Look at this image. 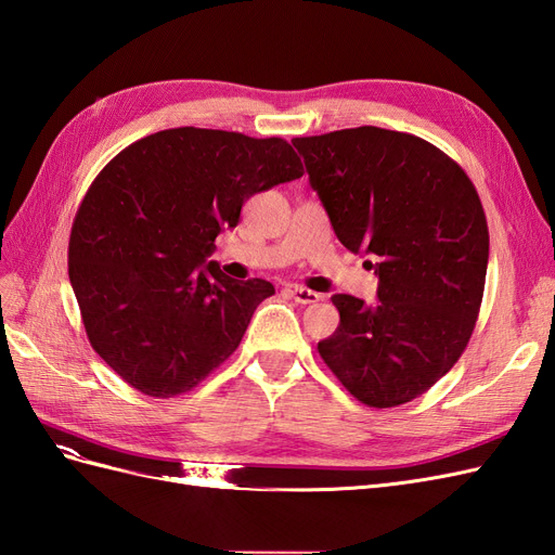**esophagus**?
Here are the masks:
<instances>
[{"instance_id":"esophagus-1","label":"esophagus","mask_w":555,"mask_h":555,"mask_svg":"<svg viewBox=\"0 0 555 555\" xmlns=\"http://www.w3.org/2000/svg\"><path fill=\"white\" fill-rule=\"evenodd\" d=\"M289 294L294 296V300H296V304H300V306H310V304H317V300H322V294L300 287V284H292Z\"/></svg>"}]
</instances>
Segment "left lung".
<instances>
[{"label": "left lung", "instance_id": "obj_1", "mask_svg": "<svg viewBox=\"0 0 555 555\" xmlns=\"http://www.w3.org/2000/svg\"><path fill=\"white\" fill-rule=\"evenodd\" d=\"M338 241L373 255L377 304L335 294L340 326L317 345L367 408H396L444 377L475 331L489 227L473 180L412 133L357 127L294 139Z\"/></svg>", "mask_w": 555, "mask_h": 555}]
</instances>
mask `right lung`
<instances>
[{
  "mask_svg": "<svg viewBox=\"0 0 555 555\" xmlns=\"http://www.w3.org/2000/svg\"><path fill=\"white\" fill-rule=\"evenodd\" d=\"M300 176L284 139L196 127L150 133L104 166L72 227L69 280L92 349L129 386L173 398L236 351L275 287L206 259L251 194Z\"/></svg>",
  "mask_w": 555,
  "mask_h": 555,
  "instance_id": "right-lung-1",
  "label": "right lung"
}]
</instances>
